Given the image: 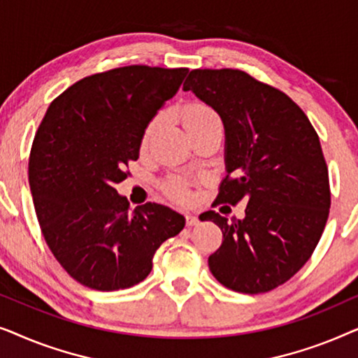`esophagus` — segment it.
Here are the masks:
<instances>
[{
	"instance_id": "esophagus-1",
	"label": "esophagus",
	"mask_w": 358,
	"mask_h": 358,
	"mask_svg": "<svg viewBox=\"0 0 358 358\" xmlns=\"http://www.w3.org/2000/svg\"><path fill=\"white\" fill-rule=\"evenodd\" d=\"M185 223H187V227H197L200 223L197 217H194V215H185Z\"/></svg>"
}]
</instances>
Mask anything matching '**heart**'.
<instances>
[{
    "instance_id": "b5f03b06",
    "label": "heart",
    "mask_w": 358,
    "mask_h": 358,
    "mask_svg": "<svg viewBox=\"0 0 358 358\" xmlns=\"http://www.w3.org/2000/svg\"><path fill=\"white\" fill-rule=\"evenodd\" d=\"M163 114L156 115L155 119H151L148 122V125H146L143 130V135H141V148H148L156 134L159 131L161 125H163ZM182 122L190 136L200 134V131L213 129V127H222V119H220V115L212 109V107L203 104V102H190V104L185 106L182 110ZM164 190L171 199L178 200V202H187L190 197L189 185L180 178H171L166 180Z\"/></svg>"
}]
</instances>
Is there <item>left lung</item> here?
Wrapping results in <instances>:
<instances>
[{
    "label": "left lung",
    "instance_id": "obj_1",
    "mask_svg": "<svg viewBox=\"0 0 358 358\" xmlns=\"http://www.w3.org/2000/svg\"><path fill=\"white\" fill-rule=\"evenodd\" d=\"M184 91L213 107L224 125L228 174L213 205L246 202L243 220L213 210L200 215L223 233L210 271L229 290L271 292L305 266L329 217L320 136L285 92L246 71L192 70Z\"/></svg>",
    "mask_w": 358,
    "mask_h": 358
}]
</instances>
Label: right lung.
Masks as SVG:
<instances>
[{"label": "right lung", "mask_w": 358, "mask_h": 358, "mask_svg": "<svg viewBox=\"0 0 358 358\" xmlns=\"http://www.w3.org/2000/svg\"><path fill=\"white\" fill-rule=\"evenodd\" d=\"M187 71L130 65L86 76L52 101L38 125L29 158L34 207L52 254L81 285H136L161 244L182 231V215L155 202L130 210L115 185Z\"/></svg>", "instance_id": "1"}]
</instances>
